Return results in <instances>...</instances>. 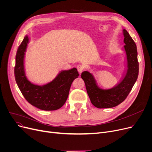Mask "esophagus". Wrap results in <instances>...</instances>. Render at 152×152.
<instances>
[{
	"label": "esophagus",
	"instance_id": "1",
	"mask_svg": "<svg viewBox=\"0 0 152 152\" xmlns=\"http://www.w3.org/2000/svg\"><path fill=\"white\" fill-rule=\"evenodd\" d=\"M84 69H85V67L83 66H82V65H78V66H77V70L80 74H81L82 72L83 71Z\"/></svg>",
	"mask_w": 152,
	"mask_h": 152
}]
</instances>
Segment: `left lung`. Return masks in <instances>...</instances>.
<instances>
[{"instance_id":"8db88e82","label":"left lung","mask_w":152,"mask_h":152,"mask_svg":"<svg viewBox=\"0 0 152 152\" xmlns=\"http://www.w3.org/2000/svg\"><path fill=\"white\" fill-rule=\"evenodd\" d=\"M124 49L127 60V70L122 81L109 90L99 88L94 77L89 72L84 71L81 77L83 80L86 91L93 106L98 108H110L123 102L134 85L139 75V66L135 42L129 33L123 30Z\"/></svg>"}]
</instances>
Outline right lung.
I'll list each match as a JSON object with an SVG mask.
<instances>
[{
	"mask_svg": "<svg viewBox=\"0 0 152 152\" xmlns=\"http://www.w3.org/2000/svg\"><path fill=\"white\" fill-rule=\"evenodd\" d=\"M29 41L28 36L19 46L14 69L17 84L27 102L38 109L54 111L66 103L70 86L79 74L76 68L61 71L54 80L46 85L39 86L28 80L24 70V57Z\"/></svg>",
	"mask_w": 152,
	"mask_h": 152,
	"instance_id": "1",
	"label": "right lung"
}]
</instances>
